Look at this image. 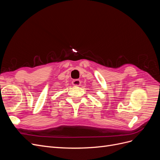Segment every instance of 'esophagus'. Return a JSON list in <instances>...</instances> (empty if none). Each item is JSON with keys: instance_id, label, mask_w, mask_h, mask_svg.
Segmentation results:
<instances>
[{"instance_id": "obj_1", "label": "esophagus", "mask_w": 160, "mask_h": 160, "mask_svg": "<svg viewBox=\"0 0 160 160\" xmlns=\"http://www.w3.org/2000/svg\"><path fill=\"white\" fill-rule=\"evenodd\" d=\"M72 84L74 86H80L81 85V81L79 79H74L72 81Z\"/></svg>"}]
</instances>
